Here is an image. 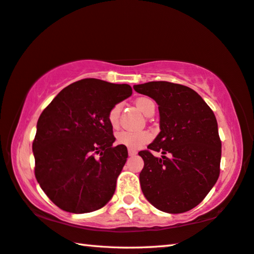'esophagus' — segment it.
Returning <instances> with one entry per match:
<instances>
[{
	"mask_svg": "<svg viewBox=\"0 0 254 254\" xmlns=\"http://www.w3.org/2000/svg\"><path fill=\"white\" fill-rule=\"evenodd\" d=\"M127 152H128V155H130V156H133V155H135V154H136V151H134V150H131V149H128V150H127Z\"/></svg>",
	"mask_w": 254,
	"mask_h": 254,
	"instance_id": "esophagus-1",
	"label": "esophagus"
}]
</instances>
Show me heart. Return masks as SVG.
<instances>
[{"label": "heart", "instance_id": "b5f03b06", "mask_svg": "<svg viewBox=\"0 0 254 254\" xmlns=\"http://www.w3.org/2000/svg\"><path fill=\"white\" fill-rule=\"evenodd\" d=\"M136 108L140 111L147 115L152 110H154V103L153 101L147 98H139L135 101ZM120 112H121V104H117L111 109L109 112V121L111 123L112 127H117L119 123ZM151 134L146 131L141 132H130V131H122L120 132L117 136V141L119 144L126 145L127 147L131 150H137L141 149L143 145H145L147 142L151 141Z\"/></svg>", "mask_w": 254, "mask_h": 254}]
</instances>
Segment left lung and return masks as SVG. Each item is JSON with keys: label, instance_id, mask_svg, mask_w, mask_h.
Wrapping results in <instances>:
<instances>
[{"label": "left lung", "instance_id": "1", "mask_svg": "<svg viewBox=\"0 0 254 254\" xmlns=\"http://www.w3.org/2000/svg\"><path fill=\"white\" fill-rule=\"evenodd\" d=\"M159 105L160 133L139 155L141 189L167 213H183L204 199L218 181L221 141L215 115L194 90L167 81L133 86ZM161 151L156 158L149 150ZM168 154L169 156L165 157Z\"/></svg>", "mask_w": 254, "mask_h": 254}]
</instances>
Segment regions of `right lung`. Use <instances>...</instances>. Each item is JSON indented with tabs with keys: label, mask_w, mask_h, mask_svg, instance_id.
Wrapping results in <instances>:
<instances>
[{
	"label": "right lung",
	"mask_w": 254,
	"mask_h": 254,
	"mask_svg": "<svg viewBox=\"0 0 254 254\" xmlns=\"http://www.w3.org/2000/svg\"><path fill=\"white\" fill-rule=\"evenodd\" d=\"M131 94L128 84L84 79L64 87L41 113L32 145L35 178L60 209L89 213L112 199L127 149L113 146L109 112Z\"/></svg>",
	"instance_id": "right-lung-1"
}]
</instances>
